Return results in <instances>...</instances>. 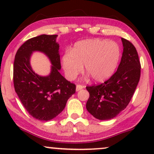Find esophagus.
<instances>
[{"instance_id":"esophagus-1","label":"esophagus","mask_w":154,"mask_h":154,"mask_svg":"<svg viewBox=\"0 0 154 154\" xmlns=\"http://www.w3.org/2000/svg\"><path fill=\"white\" fill-rule=\"evenodd\" d=\"M83 88H84L83 85H76V88H75V90H76V91H79V90H81V89H83Z\"/></svg>"}]
</instances>
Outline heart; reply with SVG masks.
Instances as JSON below:
<instances>
[{
    "label": "heart",
    "instance_id": "obj_1",
    "mask_svg": "<svg viewBox=\"0 0 154 154\" xmlns=\"http://www.w3.org/2000/svg\"><path fill=\"white\" fill-rule=\"evenodd\" d=\"M121 57L117 43L104 39H88L79 41L71 50L63 54L62 64L65 75L74 80L83 69L94 81L101 82L114 72Z\"/></svg>",
    "mask_w": 154,
    "mask_h": 154
}]
</instances>
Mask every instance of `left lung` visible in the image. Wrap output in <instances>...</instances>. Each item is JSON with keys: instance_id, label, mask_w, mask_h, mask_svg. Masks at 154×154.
<instances>
[{"instance_id": "8db88e82", "label": "left lung", "mask_w": 154, "mask_h": 154, "mask_svg": "<svg viewBox=\"0 0 154 154\" xmlns=\"http://www.w3.org/2000/svg\"><path fill=\"white\" fill-rule=\"evenodd\" d=\"M121 41L123 52L116 72L102 84L86 87L90 93L86 109L97 119L119 115L129 104L140 81L141 64L136 48L128 40Z\"/></svg>"}]
</instances>
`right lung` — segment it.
Listing matches in <instances>:
<instances>
[{
	"label": "right lung",
	"mask_w": 154,
	"mask_h": 154,
	"mask_svg": "<svg viewBox=\"0 0 154 154\" xmlns=\"http://www.w3.org/2000/svg\"><path fill=\"white\" fill-rule=\"evenodd\" d=\"M57 35L43 34L29 39L21 45L14 61L13 81L16 93L29 114L39 121L53 119L64 110L67 100L75 92V85L60 73V45ZM41 51L51 62L46 77L38 75L30 64L31 54Z\"/></svg>",
	"instance_id": "right-lung-1"
}]
</instances>
